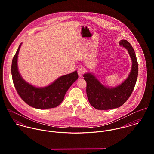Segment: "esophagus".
Returning a JSON list of instances; mask_svg holds the SVG:
<instances>
[{
	"instance_id": "1",
	"label": "esophagus",
	"mask_w": 154,
	"mask_h": 154,
	"mask_svg": "<svg viewBox=\"0 0 154 154\" xmlns=\"http://www.w3.org/2000/svg\"><path fill=\"white\" fill-rule=\"evenodd\" d=\"M84 73V69L83 68H79L78 70V73L79 77H82Z\"/></svg>"
}]
</instances>
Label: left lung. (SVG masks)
Listing matches in <instances>:
<instances>
[{
    "label": "left lung",
    "instance_id": "8db88e82",
    "mask_svg": "<svg viewBox=\"0 0 154 154\" xmlns=\"http://www.w3.org/2000/svg\"><path fill=\"white\" fill-rule=\"evenodd\" d=\"M119 44L128 50L132 62V68L128 77L120 85L109 87L102 84L92 73L84 75L87 82V95L90 104L97 110H110L122 106L129 98L134 89L138 75V63L135 52L126 40Z\"/></svg>",
    "mask_w": 154,
    "mask_h": 154
}]
</instances>
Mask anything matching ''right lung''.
<instances>
[{"instance_id":"obj_1","label":"right lung","mask_w":154,"mask_h":154,"mask_svg":"<svg viewBox=\"0 0 154 154\" xmlns=\"http://www.w3.org/2000/svg\"><path fill=\"white\" fill-rule=\"evenodd\" d=\"M19 47L13 58L11 73L15 89L21 98L29 106L37 109H48L58 106L63 100L67 91L78 78L77 71L62 76L50 85L36 87L26 82L21 76L18 67Z\"/></svg>"}]
</instances>
